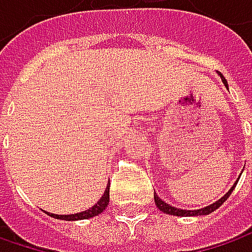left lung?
I'll return each instance as SVG.
<instances>
[{
    "label": "left lung",
    "instance_id": "1",
    "mask_svg": "<svg viewBox=\"0 0 252 252\" xmlns=\"http://www.w3.org/2000/svg\"><path fill=\"white\" fill-rule=\"evenodd\" d=\"M219 75H220V78H221V81H223V84L226 85L228 88L227 85V81H226V78L223 77V74L219 73ZM238 181H236V184L230 188V190H228L227 193L223 196V198H220L219 200H216L215 203H212V205H209V206H206V208H202V209H198V210H185V209H177L174 208V206H171V205H168V203H165L162 199L158 198V195L154 192V202H156V205H157V208L160 209L161 212H164V213H167V215H172V216H205V215H209V213H212V212H215L216 209L220 208L226 200H227V198L231 195V192H233V189H234V187L237 185Z\"/></svg>",
    "mask_w": 252,
    "mask_h": 252
}]
</instances>
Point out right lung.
Listing matches in <instances>:
<instances>
[{
  "label": "right lung",
  "mask_w": 252,
  "mask_h": 252,
  "mask_svg": "<svg viewBox=\"0 0 252 252\" xmlns=\"http://www.w3.org/2000/svg\"><path fill=\"white\" fill-rule=\"evenodd\" d=\"M109 185L111 184H108L106 185V189H105V192H103V195H102V198L98 200V203H95L91 209H88V210H84L81 213H75V215H53V213H49V212H46L49 216H52L54 219H60V220H84V219H91L94 216H98L99 213H102L105 208L108 206V203H109Z\"/></svg>",
  "instance_id": "obj_1"
}]
</instances>
